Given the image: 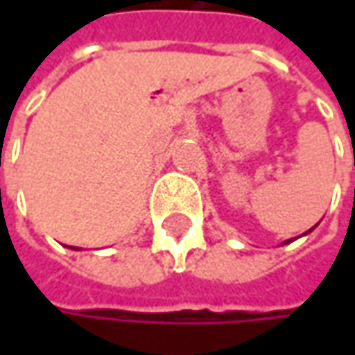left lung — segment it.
Returning a JSON list of instances; mask_svg holds the SVG:
<instances>
[{"label":"left lung","instance_id":"8db88e82","mask_svg":"<svg viewBox=\"0 0 355 355\" xmlns=\"http://www.w3.org/2000/svg\"><path fill=\"white\" fill-rule=\"evenodd\" d=\"M312 229H314V227H312ZM312 229H310V231H312ZM310 231H306V233H310ZM291 241H293V239H288V241H284L282 245H286V243H291Z\"/></svg>","mask_w":355,"mask_h":355}]
</instances>
